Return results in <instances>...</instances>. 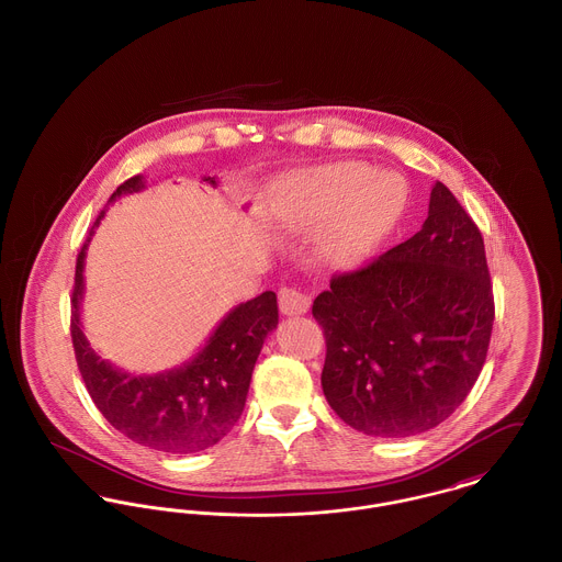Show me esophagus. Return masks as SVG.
<instances>
[{
	"label": "esophagus",
	"instance_id": "34e87169",
	"mask_svg": "<svg viewBox=\"0 0 562 562\" xmlns=\"http://www.w3.org/2000/svg\"><path fill=\"white\" fill-rule=\"evenodd\" d=\"M311 306V296L296 288L279 290V308L283 315H303Z\"/></svg>",
	"mask_w": 562,
	"mask_h": 562
}]
</instances>
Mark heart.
Returning a JSON list of instances; mask_svg holds the SVG:
<instances>
[{"instance_id": "b5f03b06", "label": "heart", "mask_w": 562, "mask_h": 562, "mask_svg": "<svg viewBox=\"0 0 562 562\" xmlns=\"http://www.w3.org/2000/svg\"><path fill=\"white\" fill-rule=\"evenodd\" d=\"M408 182L364 162H333L296 176L281 195V214L299 227L333 218L317 254L333 266H357L395 232L408 207Z\"/></svg>"}]
</instances>
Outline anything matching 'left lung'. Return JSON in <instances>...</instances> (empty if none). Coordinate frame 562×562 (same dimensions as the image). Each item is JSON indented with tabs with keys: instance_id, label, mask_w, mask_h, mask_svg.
Instances as JSON below:
<instances>
[{
	"instance_id": "left-lung-1",
	"label": "left lung",
	"mask_w": 562,
	"mask_h": 562,
	"mask_svg": "<svg viewBox=\"0 0 562 562\" xmlns=\"http://www.w3.org/2000/svg\"><path fill=\"white\" fill-rule=\"evenodd\" d=\"M313 317L326 337L322 389L344 423L375 438L440 425L474 386L494 326L479 227L436 182L420 232L335 274Z\"/></svg>"
}]
</instances>
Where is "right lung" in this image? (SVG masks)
<instances>
[{"mask_svg": "<svg viewBox=\"0 0 562 562\" xmlns=\"http://www.w3.org/2000/svg\"><path fill=\"white\" fill-rule=\"evenodd\" d=\"M205 182L214 184L212 178H205ZM144 187V178L135 176L115 189L109 204ZM102 216L104 210L94 227H99ZM90 238L77 257L70 335L92 402L117 431L154 451L187 456L216 445L232 431L245 409L257 357L266 335L279 324L277 294L263 292L254 301L234 306L189 362L154 375H133L102 360L81 328L83 266Z\"/></svg>", "mask_w": 562, "mask_h": 562, "instance_id": "1", "label": "right lung"}]
</instances>
